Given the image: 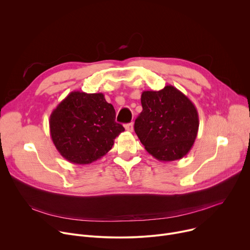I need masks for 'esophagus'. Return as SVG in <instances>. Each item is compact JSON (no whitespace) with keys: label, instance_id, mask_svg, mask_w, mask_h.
<instances>
[{"label":"esophagus","instance_id":"1","mask_svg":"<svg viewBox=\"0 0 250 250\" xmlns=\"http://www.w3.org/2000/svg\"><path fill=\"white\" fill-rule=\"evenodd\" d=\"M125 129H126L127 131H129V132H132V131H133V124H132V123L125 125Z\"/></svg>","mask_w":250,"mask_h":250}]
</instances>
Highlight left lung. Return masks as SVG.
Listing matches in <instances>:
<instances>
[{"mask_svg": "<svg viewBox=\"0 0 250 250\" xmlns=\"http://www.w3.org/2000/svg\"><path fill=\"white\" fill-rule=\"evenodd\" d=\"M134 131L147 152L162 162L179 160L191 150L199 129L195 104L172 85L144 91Z\"/></svg>", "mask_w": 250, "mask_h": 250, "instance_id": "8db88e82", "label": "left lung"}]
</instances>
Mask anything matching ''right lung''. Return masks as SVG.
Returning <instances> with one entry per match:
<instances>
[{"mask_svg": "<svg viewBox=\"0 0 250 250\" xmlns=\"http://www.w3.org/2000/svg\"><path fill=\"white\" fill-rule=\"evenodd\" d=\"M51 139L58 152L71 163L90 164L108 153L124 126L103 93L73 91L49 118Z\"/></svg>", "mask_w": 250, "mask_h": 250, "instance_id": "add662e5", "label": "right lung"}]
</instances>
